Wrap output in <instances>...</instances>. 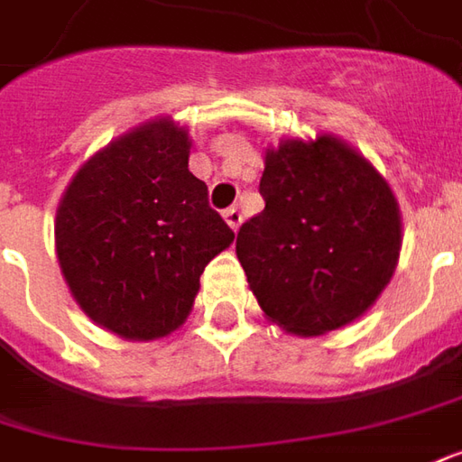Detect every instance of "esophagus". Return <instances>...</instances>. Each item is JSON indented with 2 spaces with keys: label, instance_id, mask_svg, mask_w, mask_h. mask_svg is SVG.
<instances>
[{
  "label": "esophagus",
  "instance_id": "34e87169",
  "mask_svg": "<svg viewBox=\"0 0 462 462\" xmlns=\"http://www.w3.org/2000/svg\"><path fill=\"white\" fill-rule=\"evenodd\" d=\"M225 222L230 225L232 230H237V227L243 225V212H240L237 207H230V209H225Z\"/></svg>",
  "mask_w": 462,
  "mask_h": 462
}]
</instances>
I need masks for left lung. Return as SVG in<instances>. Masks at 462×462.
Segmentation results:
<instances>
[{
  "instance_id": "obj_1",
  "label": "left lung",
  "mask_w": 462,
  "mask_h": 462,
  "mask_svg": "<svg viewBox=\"0 0 462 462\" xmlns=\"http://www.w3.org/2000/svg\"><path fill=\"white\" fill-rule=\"evenodd\" d=\"M265 209L235 253L265 319L323 337L362 319L394 275L402 212L374 164L334 134L265 149Z\"/></svg>"
}]
</instances>
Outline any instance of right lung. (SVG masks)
<instances>
[{
	"instance_id": "add662e5",
	"label": "right lung",
	"mask_w": 462,
	"mask_h": 462,
	"mask_svg": "<svg viewBox=\"0 0 462 462\" xmlns=\"http://www.w3.org/2000/svg\"><path fill=\"white\" fill-rule=\"evenodd\" d=\"M189 128L159 116L93 153L60 197L55 253L70 296L128 341L177 331L207 263L235 240L189 171Z\"/></svg>"
}]
</instances>
